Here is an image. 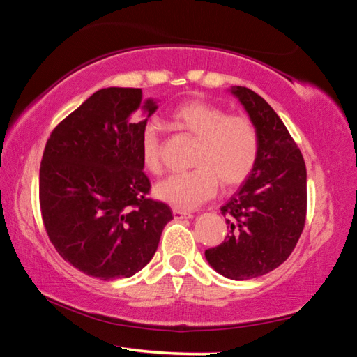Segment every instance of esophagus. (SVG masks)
Listing matches in <instances>:
<instances>
[{
  "label": "esophagus",
  "instance_id": "1",
  "mask_svg": "<svg viewBox=\"0 0 357 357\" xmlns=\"http://www.w3.org/2000/svg\"><path fill=\"white\" fill-rule=\"evenodd\" d=\"M173 215L174 219H192L193 214L189 213V211H183V209H173Z\"/></svg>",
  "mask_w": 357,
  "mask_h": 357
}]
</instances>
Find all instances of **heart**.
Segmentation results:
<instances>
[{
  "mask_svg": "<svg viewBox=\"0 0 357 357\" xmlns=\"http://www.w3.org/2000/svg\"><path fill=\"white\" fill-rule=\"evenodd\" d=\"M178 129L197 137L189 172L173 173L154 187L155 197L176 209H195L214 195L217 183L233 187L252 173L258 159L259 140L255 124L244 114H227L222 107L202 99L179 104L170 114ZM143 167L160 173V137L146 124L138 138Z\"/></svg>",
  "mask_w": 357,
  "mask_h": 357,
  "instance_id": "heart-1",
  "label": "heart"
}]
</instances>
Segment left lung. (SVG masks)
Segmentation results:
<instances>
[{"label":"left lung","mask_w":357,"mask_h":357,"mask_svg":"<svg viewBox=\"0 0 357 357\" xmlns=\"http://www.w3.org/2000/svg\"><path fill=\"white\" fill-rule=\"evenodd\" d=\"M229 93L255 124L258 159L220 208L228 236L204 257L227 279L247 280L279 268L298 244L307 213V172L298 144L273 107L249 88L231 86Z\"/></svg>","instance_id":"left-lung-1"}]
</instances>
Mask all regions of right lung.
Segmentation results:
<instances>
[{"label": "right lung", "mask_w": 357, "mask_h": 357, "mask_svg": "<svg viewBox=\"0 0 357 357\" xmlns=\"http://www.w3.org/2000/svg\"><path fill=\"white\" fill-rule=\"evenodd\" d=\"M155 110L157 102L143 100L140 88H104L47 140L42 220L59 255L86 275L114 280L142 271L173 219L168 204L148 198L151 183L138 151Z\"/></svg>", "instance_id": "add662e5"}]
</instances>
